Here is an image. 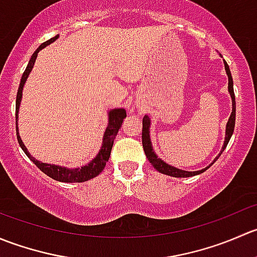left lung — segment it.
Masks as SVG:
<instances>
[{"mask_svg":"<svg viewBox=\"0 0 257 257\" xmlns=\"http://www.w3.org/2000/svg\"><path fill=\"white\" fill-rule=\"evenodd\" d=\"M224 66H225V71H226L227 78H229V84H227V90L230 93V97H231V102H232V110L231 114H230V118L226 123V129H225V141H224V145H222L221 150H220L219 155L214 159V162L211 164L208 165L206 168L201 170H196V172H188V170H181L178 169V168L173 167V165L168 164L165 163L164 160H162L160 158H158V155L155 154L154 149H153L152 145V141H150V118L148 115H144L143 118V133H142V142H143V148H144V153L147 155L148 160L150 162V164L155 168L159 173L165 175H169V177L173 178H189V177H195V175L201 174V173L206 172L217 159L221 155V153L224 152L225 148H226L227 143H229L230 138H231L232 133H234V128H235V116H236V103H235V94H234V82H232V77H231V72H230L229 66H227L226 62L224 61Z\"/></svg>","mask_w":257,"mask_h":257,"instance_id":"obj_1","label":"left lung"}]
</instances>
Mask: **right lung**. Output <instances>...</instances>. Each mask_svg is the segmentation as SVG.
Wrapping results in <instances>:
<instances>
[{
	"label": "right lung",
	"instance_id": "right-lung-1",
	"mask_svg": "<svg viewBox=\"0 0 257 257\" xmlns=\"http://www.w3.org/2000/svg\"><path fill=\"white\" fill-rule=\"evenodd\" d=\"M59 37V35H57L56 37L51 38L47 42L42 43L37 49H36L35 53L31 56L30 62H28L27 67H26V71L23 72L22 78H21L20 87H18L17 97H16V131H17V139L20 147L22 148V150L25 152V154L37 165V168L40 170H42L46 175H48L49 178L54 179L57 181H62V183H83V181L90 180V179L95 178L97 175H99L100 173L104 169L105 164H107L108 159L110 157V152H112V147L114 143V139H115L116 133L120 129L121 123H123L124 118L126 116L125 109L123 108H115V109H110L108 112V126L105 129L104 134H103V142L102 147H100L99 152L95 155L94 159L90 160L89 163H87L85 165H82L80 168H66L61 167V165H54V164H47V163L38 162L36 158H33L32 155L28 153L27 148L23 144L22 139H21L20 133H18V110H20V104L21 100H22V90L25 87V83L27 80L28 76L32 72L33 66H35L36 58H37L38 52L42 51L43 48L47 47L48 45L53 43L57 38Z\"/></svg>",
	"mask_w": 257,
	"mask_h": 257
}]
</instances>
